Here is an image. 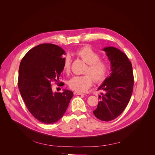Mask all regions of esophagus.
<instances>
[{
	"mask_svg": "<svg viewBox=\"0 0 155 155\" xmlns=\"http://www.w3.org/2000/svg\"><path fill=\"white\" fill-rule=\"evenodd\" d=\"M74 95H82V94H84V93H83L82 92H79V91H75V92H74Z\"/></svg>",
	"mask_w": 155,
	"mask_h": 155,
	"instance_id": "34e87169",
	"label": "esophagus"
}]
</instances>
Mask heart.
<instances>
[{
    "mask_svg": "<svg viewBox=\"0 0 155 155\" xmlns=\"http://www.w3.org/2000/svg\"><path fill=\"white\" fill-rule=\"evenodd\" d=\"M75 54L87 63L82 76L73 77L68 82L70 88L78 91H85L92 85L94 81L99 83L103 81L108 73V64L104 60L100 59L98 53L93 51L89 46L82 47L75 52ZM71 60L69 55L64 58L63 70L68 74L71 70Z\"/></svg>",
    "mask_w": 155,
    "mask_h": 155,
    "instance_id": "1",
    "label": "heart"
}]
</instances>
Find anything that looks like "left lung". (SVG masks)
Here are the masks:
<instances>
[{
	"instance_id": "8db88e82",
	"label": "left lung",
	"mask_w": 155,
	"mask_h": 155,
	"mask_svg": "<svg viewBox=\"0 0 155 155\" xmlns=\"http://www.w3.org/2000/svg\"><path fill=\"white\" fill-rule=\"evenodd\" d=\"M110 61L111 73L98 90L100 101L94 114L103 121H110L118 117L127 107L134 87L133 67L124 52L114 47L103 49Z\"/></svg>"
}]
</instances>
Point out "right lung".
Segmentation results:
<instances>
[{
  "label": "right lung",
  "mask_w": 155,
  "mask_h": 155,
  "mask_svg": "<svg viewBox=\"0 0 155 155\" xmlns=\"http://www.w3.org/2000/svg\"><path fill=\"white\" fill-rule=\"evenodd\" d=\"M65 51L52 44L39 45L22 58L19 67L18 86L27 109L45 124L58 121L65 113L73 93L53 92L51 82L63 86L59 78L63 70Z\"/></svg>",
  "instance_id": "add662e5"
}]
</instances>
